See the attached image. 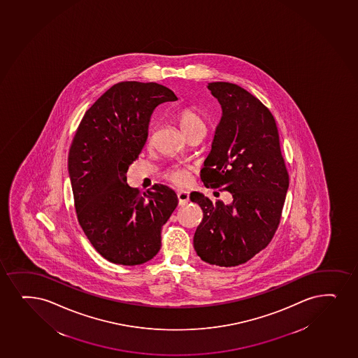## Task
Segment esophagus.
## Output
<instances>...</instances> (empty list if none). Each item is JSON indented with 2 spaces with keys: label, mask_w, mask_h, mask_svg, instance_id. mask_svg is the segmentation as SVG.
<instances>
[{
  "label": "esophagus",
  "mask_w": 358,
  "mask_h": 358,
  "mask_svg": "<svg viewBox=\"0 0 358 358\" xmlns=\"http://www.w3.org/2000/svg\"><path fill=\"white\" fill-rule=\"evenodd\" d=\"M177 198H178V203L183 206V205H187L188 201H189V193L185 192V190H180L177 193Z\"/></svg>",
  "instance_id": "1"
}]
</instances>
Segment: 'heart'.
Listing matches in <instances>:
<instances>
[{"mask_svg": "<svg viewBox=\"0 0 358 358\" xmlns=\"http://www.w3.org/2000/svg\"><path fill=\"white\" fill-rule=\"evenodd\" d=\"M177 122L185 135L198 129L206 131V121L195 108H185L177 114ZM165 178L176 185H185L189 181V169L185 166H171L166 170Z\"/></svg>", "mask_w": 358, "mask_h": 358, "instance_id": "b5f03b06", "label": "heart"}]
</instances>
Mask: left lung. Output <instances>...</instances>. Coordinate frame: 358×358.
Instances as JSON below:
<instances>
[{
  "label": "left lung",
  "instance_id": "8db88e82",
  "mask_svg": "<svg viewBox=\"0 0 358 358\" xmlns=\"http://www.w3.org/2000/svg\"><path fill=\"white\" fill-rule=\"evenodd\" d=\"M207 87L223 115L201 169V181L207 188L230 192L234 200L225 205L199 192L190 194L203 212L194 249L210 265L232 267L250 260L273 238L289 173L271 111L238 85L217 81Z\"/></svg>",
  "mask_w": 358,
  "mask_h": 358
}]
</instances>
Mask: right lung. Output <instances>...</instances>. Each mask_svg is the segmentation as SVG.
Returning <instances> with one entry per match:
<instances>
[{"mask_svg": "<svg viewBox=\"0 0 358 358\" xmlns=\"http://www.w3.org/2000/svg\"><path fill=\"white\" fill-rule=\"evenodd\" d=\"M157 83L123 81L85 113L68 155V173L80 227L106 260L141 265L162 247L160 231L176 208L168 185L140 192L127 185V170L148 136L153 110L176 101Z\"/></svg>", "mask_w": 358, "mask_h": 358, "instance_id": "add662e5", "label": "right lung"}]
</instances>
